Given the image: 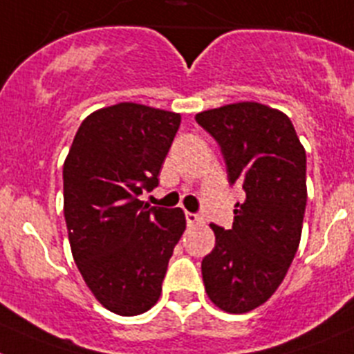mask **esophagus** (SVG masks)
I'll use <instances>...</instances> for the list:
<instances>
[{
    "instance_id": "1",
    "label": "esophagus",
    "mask_w": 354,
    "mask_h": 354,
    "mask_svg": "<svg viewBox=\"0 0 354 354\" xmlns=\"http://www.w3.org/2000/svg\"><path fill=\"white\" fill-rule=\"evenodd\" d=\"M185 218H187L188 225H194V223L203 222V216L199 213H190V211H185Z\"/></svg>"
}]
</instances>
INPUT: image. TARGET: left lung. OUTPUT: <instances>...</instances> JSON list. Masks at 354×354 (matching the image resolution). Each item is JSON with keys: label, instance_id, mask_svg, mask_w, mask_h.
I'll return each mask as SVG.
<instances>
[{"label": "left lung", "instance_id": "left-lung-1", "mask_svg": "<svg viewBox=\"0 0 354 354\" xmlns=\"http://www.w3.org/2000/svg\"><path fill=\"white\" fill-rule=\"evenodd\" d=\"M220 147L229 185L243 187L234 223H211L214 248L203 259L207 297L234 315L262 306L285 279L297 253L307 203L306 150L292 120L259 102L196 115Z\"/></svg>", "mask_w": 354, "mask_h": 354}]
</instances>
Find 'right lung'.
I'll list each match as a JSON object with an SVG mask.
<instances>
[{
  "label": "right lung",
  "mask_w": 354,
  "mask_h": 354,
  "mask_svg": "<svg viewBox=\"0 0 354 354\" xmlns=\"http://www.w3.org/2000/svg\"><path fill=\"white\" fill-rule=\"evenodd\" d=\"M180 122L134 102L102 108L82 122L62 167L73 259L95 299L120 316L157 302L187 225L180 207L140 199L158 185Z\"/></svg>",
  "instance_id": "add662e5"
}]
</instances>
